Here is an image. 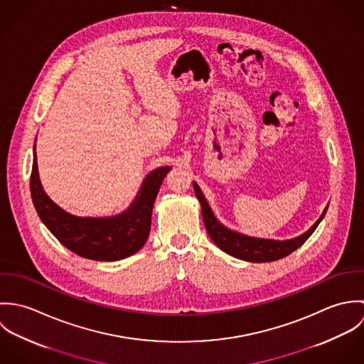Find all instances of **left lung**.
Wrapping results in <instances>:
<instances>
[{"label":"left lung","instance_id":"1","mask_svg":"<svg viewBox=\"0 0 364 364\" xmlns=\"http://www.w3.org/2000/svg\"><path fill=\"white\" fill-rule=\"evenodd\" d=\"M193 189H195L198 200L200 202L205 227H206L208 235L213 240V242L220 250L227 252L228 255L238 258V259L247 260V262H257V263L272 262V260L282 259V258L290 255L293 251L300 248L310 238V235L315 231V228L318 227V224L321 223V220L323 218V215L326 213V208H325L321 217L316 220V223L307 232L301 234L300 237L286 240V241L263 240V238L244 235L241 232L232 231V230L227 228L225 225H223L215 218L214 213L208 206L205 195L202 193V191L196 182H193Z\"/></svg>","mask_w":364,"mask_h":364}]
</instances>
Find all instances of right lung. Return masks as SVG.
<instances>
[{
	"mask_svg": "<svg viewBox=\"0 0 364 364\" xmlns=\"http://www.w3.org/2000/svg\"><path fill=\"white\" fill-rule=\"evenodd\" d=\"M169 169H154L126 211L112 217H77L57 206L43 191L33 147L31 195L41 220L65 248L85 259H124L141 250L149 238L153 206Z\"/></svg>",
	"mask_w": 364,
	"mask_h": 364,
	"instance_id": "1",
	"label": "right lung"
}]
</instances>
